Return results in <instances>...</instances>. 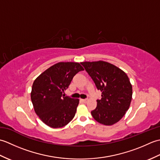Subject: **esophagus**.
Wrapping results in <instances>:
<instances>
[{"mask_svg":"<svg viewBox=\"0 0 160 160\" xmlns=\"http://www.w3.org/2000/svg\"><path fill=\"white\" fill-rule=\"evenodd\" d=\"M81 101L83 102H84V103H86L88 100L87 99H81Z\"/></svg>","mask_w":160,"mask_h":160,"instance_id":"34e87169","label":"esophagus"}]
</instances>
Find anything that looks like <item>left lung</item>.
Here are the masks:
<instances>
[{
    "label": "left lung",
    "instance_id": "8db88e82",
    "mask_svg": "<svg viewBox=\"0 0 160 160\" xmlns=\"http://www.w3.org/2000/svg\"><path fill=\"white\" fill-rule=\"evenodd\" d=\"M102 93L93 118L99 123L111 126L120 121L130 107L132 89L124 71L109 62L99 60L81 62Z\"/></svg>",
    "mask_w": 160,
    "mask_h": 160
}]
</instances>
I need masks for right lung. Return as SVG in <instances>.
<instances>
[{
    "label": "right lung",
    "mask_w": 160,
    "mask_h": 160,
    "mask_svg": "<svg viewBox=\"0 0 160 160\" xmlns=\"http://www.w3.org/2000/svg\"><path fill=\"white\" fill-rule=\"evenodd\" d=\"M84 68L79 62H60L50 67L33 83L31 100L35 113L49 127L62 128L73 120L79 99L62 94L73 76Z\"/></svg>",
    "instance_id": "right-lung-1"
}]
</instances>
